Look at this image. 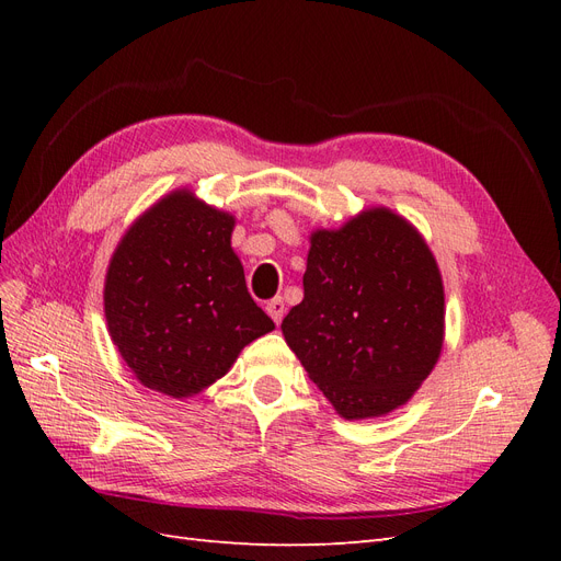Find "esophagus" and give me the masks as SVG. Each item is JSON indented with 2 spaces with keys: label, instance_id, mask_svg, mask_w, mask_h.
<instances>
[{
  "label": "esophagus",
  "instance_id": "34e87169",
  "mask_svg": "<svg viewBox=\"0 0 561 561\" xmlns=\"http://www.w3.org/2000/svg\"><path fill=\"white\" fill-rule=\"evenodd\" d=\"M266 313H268L271 318H274L276 325H280V320H283V316H285V304H283V299H280V297L271 299V301L266 304Z\"/></svg>",
  "mask_w": 561,
  "mask_h": 561
}]
</instances>
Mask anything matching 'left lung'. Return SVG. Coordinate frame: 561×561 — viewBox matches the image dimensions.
<instances>
[{"label": "left lung", "mask_w": 561, "mask_h": 561, "mask_svg": "<svg viewBox=\"0 0 561 561\" xmlns=\"http://www.w3.org/2000/svg\"><path fill=\"white\" fill-rule=\"evenodd\" d=\"M280 328L339 414L381 416L412 398L443 348L435 257L412 225L383 208L316 231L304 299Z\"/></svg>", "instance_id": "left-lung-1"}]
</instances>
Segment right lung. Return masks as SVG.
<instances>
[{"label":"right lung","instance_id":"obj_1","mask_svg":"<svg viewBox=\"0 0 561 561\" xmlns=\"http://www.w3.org/2000/svg\"><path fill=\"white\" fill-rule=\"evenodd\" d=\"M233 217L175 192L118 243L105 283L112 342L147 388L186 398L274 330L231 250Z\"/></svg>","mask_w":561,"mask_h":561}]
</instances>
